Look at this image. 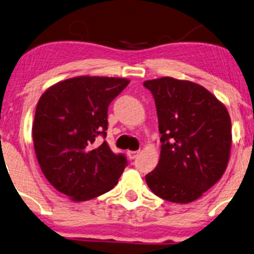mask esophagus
<instances>
[{
	"mask_svg": "<svg viewBox=\"0 0 254 254\" xmlns=\"http://www.w3.org/2000/svg\"><path fill=\"white\" fill-rule=\"evenodd\" d=\"M138 155H139V151H127V157H129L130 159L137 158Z\"/></svg>",
	"mask_w": 254,
	"mask_h": 254,
	"instance_id": "34e87169",
	"label": "esophagus"
}]
</instances>
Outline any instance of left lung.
Wrapping results in <instances>:
<instances>
[{"label":"left lung","mask_w":254,"mask_h":254,"mask_svg":"<svg viewBox=\"0 0 254 254\" xmlns=\"http://www.w3.org/2000/svg\"><path fill=\"white\" fill-rule=\"evenodd\" d=\"M144 86L155 98L162 134L159 162L146 184L165 200L191 203L225 172L232 144L229 112L193 82L162 77Z\"/></svg>","instance_id":"left-lung-1"}]
</instances>
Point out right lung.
I'll list each match as a JSON object with an SVG mask.
<instances>
[{
  "label": "right lung",
  "mask_w": 254,
  "mask_h": 254,
  "mask_svg": "<svg viewBox=\"0 0 254 254\" xmlns=\"http://www.w3.org/2000/svg\"><path fill=\"white\" fill-rule=\"evenodd\" d=\"M130 81L79 76L50 86L38 101L33 125L38 164L57 191L84 201L110 191L118 183L127 157L116 155L107 137L109 104Z\"/></svg>",
  "instance_id": "right-lung-1"
}]
</instances>
